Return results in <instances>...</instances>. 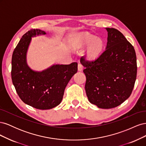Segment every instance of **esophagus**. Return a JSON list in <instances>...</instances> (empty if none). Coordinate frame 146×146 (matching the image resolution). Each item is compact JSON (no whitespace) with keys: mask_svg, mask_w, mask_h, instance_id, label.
Listing matches in <instances>:
<instances>
[{"mask_svg":"<svg viewBox=\"0 0 146 146\" xmlns=\"http://www.w3.org/2000/svg\"><path fill=\"white\" fill-rule=\"evenodd\" d=\"M83 67L82 64L81 63H79L78 64V71H82V70H83Z\"/></svg>","mask_w":146,"mask_h":146,"instance_id":"1","label":"esophagus"}]
</instances>
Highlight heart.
<instances>
[{
  "instance_id": "obj_1",
  "label": "heart",
  "mask_w": 146,
  "mask_h": 146,
  "mask_svg": "<svg viewBox=\"0 0 146 146\" xmlns=\"http://www.w3.org/2000/svg\"><path fill=\"white\" fill-rule=\"evenodd\" d=\"M76 45L80 48L88 47L86 51L88 58L94 60L98 58L102 52L104 43L102 39L99 38H96L90 34H84L77 38Z\"/></svg>"
}]
</instances>
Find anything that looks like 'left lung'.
Wrapping results in <instances>:
<instances>
[{"instance_id": "left-lung-1", "label": "left lung", "mask_w": 146, "mask_h": 146, "mask_svg": "<svg viewBox=\"0 0 146 146\" xmlns=\"http://www.w3.org/2000/svg\"><path fill=\"white\" fill-rule=\"evenodd\" d=\"M108 32L105 50L94 60L80 58L86 81L85 91L92 104L104 109L116 107L129 98L136 78V53L117 29Z\"/></svg>"}]
</instances>
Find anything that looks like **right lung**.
<instances>
[{
	"mask_svg": "<svg viewBox=\"0 0 146 146\" xmlns=\"http://www.w3.org/2000/svg\"><path fill=\"white\" fill-rule=\"evenodd\" d=\"M32 29L24 34L13 53L11 78L17 94L25 104L39 110L58 106L63 99L68 82L77 72L76 62L54 64L42 71H35L27 64V53L32 37L46 35Z\"/></svg>",
	"mask_w": 146,
	"mask_h": 146,
	"instance_id": "add662e5",
	"label": "right lung"
}]
</instances>
